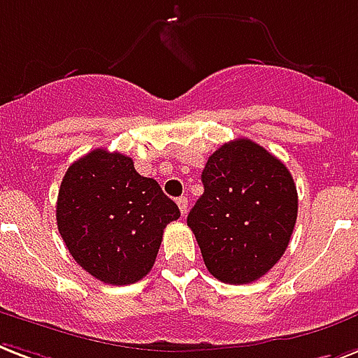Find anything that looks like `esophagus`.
I'll use <instances>...</instances> for the list:
<instances>
[{"instance_id":"1","label":"esophagus","mask_w":358,"mask_h":358,"mask_svg":"<svg viewBox=\"0 0 358 358\" xmlns=\"http://www.w3.org/2000/svg\"><path fill=\"white\" fill-rule=\"evenodd\" d=\"M177 205H179V210H181V214L185 216L188 210V199L185 196H181L179 199H177Z\"/></svg>"}]
</instances>
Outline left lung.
Returning a JSON list of instances; mask_svg holds the SVG:
<instances>
[{
    "instance_id": "8db88e82",
    "label": "left lung",
    "mask_w": 358,
    "mask_h": 358,
    "mask_svg": "<svg viewBox=\"0 0 358 358\" xmlns=\"http://www.w3.org/2000/svg\"><path fill=\"white\" fill-rule=\"evenodd\" d=\"M201 181L187 224L207 270L229 285L257 281L287 251L296 225L290 171L253 140L236 138L208 157Z\"/></svg>"
}]
</instances>
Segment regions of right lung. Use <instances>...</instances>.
I'll return each instance as SVG.
<instances>
[{"mask_svg": "<svg viewBox=\"0 0 358 358\" xmlns=\"http://www.w3.org/2000/svg\"><path fill=\"white\" fill-rule=\"evenodd\" d=\"M179 216L159 182L116 151L94 150L73 162L57 197V227L71 257L116 287L150 273L166 225Z\"/></svg>", "mask_w": 358, "mask_h": 358, "instance_id": "add662e5", "label": "right lung"}]
</instances>
